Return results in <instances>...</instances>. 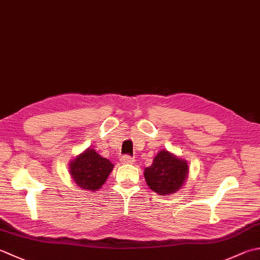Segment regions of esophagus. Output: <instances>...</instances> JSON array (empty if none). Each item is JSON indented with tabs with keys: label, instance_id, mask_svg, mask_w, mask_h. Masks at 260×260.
I'll return each mask as SVG.
<instances>
[{
	"label": "esophagus",
	"instance_id": "34e87169",
	"mask_svg": "<svg viewBox=\"0 0 260 260\" xmlns=\"http://www.w3.org/2000/svg\"><path fill=\"white\" fill-rule=\"evenodd\" d=\"M120 161L123 162V164H127V165H129V164H133V162H134V159H133V157H132L131 155L126 154V155H123V156L120 157Z\"/></svg>",
	"mask_w": 260,
	"mask_h": 260
}]
</instances>
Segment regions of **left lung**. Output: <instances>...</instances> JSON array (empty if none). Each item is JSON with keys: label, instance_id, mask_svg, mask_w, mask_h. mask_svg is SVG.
<instances>
[{"label": "left lung", "instance_id": "left-lung-1", "mask_svg": "<svg viewBox=\"0 0 260 260\" xmlns=\"http://www.w3.org/2000/svg\"><path fill=\"white\" fill-rule=\"evenodd\" d=\"M188 165L168 151H160L153 164L145 168L146 184L160 195H169L180 189L187 178Z\"/></svg>", "mask_w": 260, "mask_h": 260}]
</instances>
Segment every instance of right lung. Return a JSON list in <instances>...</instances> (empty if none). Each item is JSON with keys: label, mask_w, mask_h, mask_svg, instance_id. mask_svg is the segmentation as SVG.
<instances>
[{"label": "right lung", "mask_w": 260, "mask_h": 260, "mask_svg": "<svg viewBox=\"0 0 260 260\" xmlns=\"http://www.w3.org/2000/svg\"><path fill=\"white\" fill-rule=\"evenodd\" d=\"M113 168L114 165L108 159L88 149L71 162L70 172L76 185L93 191L105 184Z\"/></svg>", "instance_id": "add662e5"}]
</instances>
